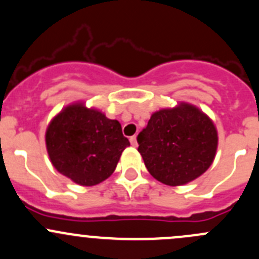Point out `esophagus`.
Returning a JSON list of instances; mask_svg holds the SVG:
<instances>
[{
  "label": "esophagus",
  "instance_id": "esophagus-1",
  "mask_svg": "<svg viewBox=\"0 0 259 259\" xmlns=\"http://www.w3.org/2000/svg\"><path fill=\"white\" fill-rule=\"evenodd\" d=\"M130 142L133 147H136V146H137V137H136V136H132V137L130 138Z\"/></svg>",
  "mask_w": 259,
  "mask_h": 259
}]
</instances>
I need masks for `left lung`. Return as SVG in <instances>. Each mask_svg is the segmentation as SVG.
<instances>
[{
	"label": "left lung",
	"instance_id": "left-lung-1",
	"mask_svg": "<svg viewBox=\"0 0 259 259\" xmlns=\"http://www.w3.org/2000/svg\"><path fill=\"white\" fill-rule=\"evenodd\" d=\"M137 142L148 172L164 185L181 186L208 169L218 137L214 124L203 112L181 103L152 114Z\"/></svg>",
	"mask_w": 259,
	"mask_h": 259
}]
</instances>
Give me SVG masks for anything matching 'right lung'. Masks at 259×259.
Segmentation results:
<instances>
[{
    "mask_svg": "<svg viewBox=\"0 0 259 259\" xmlns=\"http://www.w3.org/2000/svg\"><path fill=\"white\" fill-rule=\"evenodd\" d=\"M46 146L58 172L81 186H95L113 173L130 141L118 121L77 103L53 118Z\"/></svg>",
    "mask_w": 259,
    "mask_h": 259,
    "instance_id": "obj_1",
    "label": "right lung"
}]
</instances>
